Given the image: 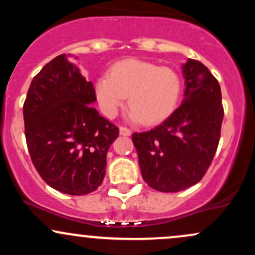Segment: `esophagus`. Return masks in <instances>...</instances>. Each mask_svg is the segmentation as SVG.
Returning a JSON list of instances; mask_svg holds the SVG:
<instances>
[{"label": "esophagus", "instance_id": "obj_1", "mask_svg": "<svg viewBox=\"0 0 255 255\" xmlns=\"http://www.w3.org/2000/svg\"><path fill=\"white\" fill-rule=\"evenodd\" d=\"M131 134L130 129L126 127H120V135H124V136H129Z\"/></svg>", "mask_w": 255, "mask_h": 255}]
</instances>
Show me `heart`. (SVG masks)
<instances>
[{
  "instance_id": "b5f03b06",
  "label": "heart",
  "mask_w": 255,
  "mask_h": 255,
  "mask_svg": "<svg viewBox=\"0 0 255 255\" xmlns=\"http://www.w3.org/2000/svg\"><path fill=\"white\" fill-rule=\"evenodd\" d=\"M95 89L99 105L107 116H116L128 97L130 119L154 125L164 121L175 110L181 80L177 73L168 67L128 58L113 64L109 77H99Z\"/></svg>"
}]
</instances>
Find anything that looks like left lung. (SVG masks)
Masks as SVG:
<instances>
[{
	"label": "left lung",
	"mask_w": 255,
	"mask_h": 255,
	"mask_svg": "<svg viewBox=\"0 0 255 255\" xmlns=\"http://www.w3.org/2000/svg\"><path fill=\"white\" fill-rule=\"evenodd\" d=\"M182 104L154 129L131 135L142 178L164 193L183 191L203 178L217 151L224 110L217 79L188 58L182 66Z\"/></svg>",
	"instance_id": "8db88e82"
}]
</instances>
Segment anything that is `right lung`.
<instances>
[{
  "label": "right lung",
  "instance_id": "obj_1",
  "mask_svg": "<svg viewBox=\"0 0 255 255\" xmlns=\"http://www.w3.org/2000/svg\"><path fill=\"white\" fill-rule=\"evenodd\" d=\"M93 84L71 55H60L33 78L24 103L25 136L38 174L56 191L84 195L105 176L107 153L119 128L92 104Z\"/></svg>",
  "mask_w": 255,
  "mask_h": 255
}]
</instances>
